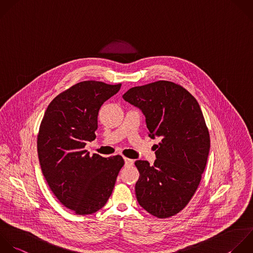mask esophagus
<instances>
[{"label":"esophagus","instance_id":"obj_1","mask_svg":"<svg viewBox=\"0 0 253 253\" xmlns=\"http://www.w3.org/2000/svg\"><path fill=\"white\" fill-rule=\"evenodd\" d=\"M124 160H125L126 166H131V165H133V160H132V159H129V158H127V157H125Z\"/></svg>","mask_w":253,"mask_h":253}]
</instances>
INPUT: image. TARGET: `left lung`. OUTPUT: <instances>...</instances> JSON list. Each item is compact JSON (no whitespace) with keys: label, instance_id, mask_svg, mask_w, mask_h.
I'll return each instance as SVG.
<instances>
[{"label":"left lung","instance_id":"8db88e82","mask_svg":"<svg viewBox=\"0 0 253 253\" xmlns=\"http://www.w3.org/2000/svg\"><path fill=\"white\" fill-rule=\"evenodd\" d=\"M123 98L141 110L148 135L161 139L153 165L134 163L137 202L156 217L175 215L195 194L209 156L210 134L200 105L185 88L163 80L133 87Z\"/></svg>","mask_w":253,"mask_h":253}]
</instances>
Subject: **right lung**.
Segmentation results:
<instances>
[{
    "instance_id": "1",
    "label": "right lung",
    "mask_w": 253,
    "mask_h": 253,
    "mask_svg": "<svg viewBox=\"0 0 253 253\" xmlns=\"http://www.w3.org/2000/svg\"><path fill=\"white\" fill-rule=\"evenodd\" d=\"M122 84L83 81L56 96L48 105L38 135L42 174L55 197L77 214L102 209L125 161L121 155L90 156L84 149L96 138L98 113Z\"/></svg>"
}]
</instances>
